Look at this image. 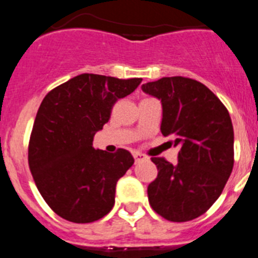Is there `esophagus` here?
<instances>
[{
    "label": "esophagus",
    "mask_w": 258,
    "mask_h": 258,
    "mask_svg": "<svg viewBox=\"0 0 258 258\" xmlns=\"http://www.w3.org/2000/svg\"><path fill=\"white\" fill-rule=\"evenodd\" d=\"M133 156H134V159H136V162H140V160H145V159H146V156H145L144 154L137 153V151H134Z\"/></svg>",
    "instance_id": "1"
}]
</instances>
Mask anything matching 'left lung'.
Returning <instances> with one entry per match:
<instances>
[{
    "label": "left lung",
    "mask_w": 258,
    "mask_h": 258,
    "mask_svg": "<svg viewBox=\"0 0 258 258\" xmlns=\"http://www.w3.org/2000/svg\"><path fill=\"white\" fill-rule=\"evenodd\" d=\"M162 102L160 132L175 138L177 163L151 158L158 176L147 188L155 213L171 222H188L211 208L234 167V127L214 92L185 77H164L142 85Z\"/></svg>",
    "instance_id": "obj_1"
}]
</instances>
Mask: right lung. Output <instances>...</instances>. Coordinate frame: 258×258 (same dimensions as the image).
Instances as JSON below:
<instances>
[{
    "label": "right lung",
    "mask_w": 258,
    "mask_h": 258,
    "mask_svg": "<svg viewBox=\"0 0 258 258\" xmlns=\"http://www.w3.org/2000/svg\"><path fill=\"white\" fill-rule=\"evenodd\" d=\"M141 82L81 74L43 99L31 132L28 166L44 201L66 221L91 223L113 208L116 184L134 159L124 149L96 150L92 141L114 103Z\"/></svg>",
    "instance_id": "right-lung-1"
}]
</instances>
